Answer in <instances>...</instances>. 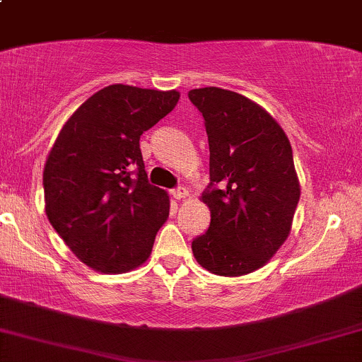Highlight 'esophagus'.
<instances>
[{
    "instance_id": "obj_1",
    "label": "esophagus",
    "mask_w": 362,
    "mask_h": 362,
    "mask_svg": "<svg viewBox=\"0 0 362 362\" xmlns=\"http://www.w3.org/2000/svg\"><path fill=\"white\" fill-rule=\"evenodd\" d=\"M170 194H172L173 199H178V201H180V199H185L187 195H189V192H187L184 187H177V189H172V190H170Z\"/></svg>"
}]
</instances>
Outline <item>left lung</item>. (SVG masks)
Masks as SVG:
<instances>
[{
  "instance_id": "8db88e82",
  "label": "left lung",
  "mask_w": 362,
  "mask_h": 362,
  "mask_svg": "<svg viewBox=\"0 0 362 362\" xmlns=\"http://www.w3.org/2000/svg\"><path fill=\"white\" fill-rule=\"evenodd\" d=\"M209 141L211 211L206 233L192 240L195 260L218 276L260 269L288 238L300 201L293 149L279 124L235 91H189Z\"/></svg>"
}]
</instances>
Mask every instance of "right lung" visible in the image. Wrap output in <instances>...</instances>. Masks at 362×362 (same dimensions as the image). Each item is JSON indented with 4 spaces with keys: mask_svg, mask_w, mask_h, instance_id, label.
<instances>
[{
    "mask_svg": "<svg viewBox=\"0 0 362 362\" xmlns=\"http://www.w3.org/2000/svg\"><path fill=\"white\" fill-rule=\"evenodd\" d=\"M178 91L110 85L81 103L49 153L45 213L83 264L107 274L139 267L168 218V195L148 182L139 138Z\"/></svg>",
    "mask_w": 362,
    "mask_h": 362,
    "instance_id": "add662e5",
    "label": "right lung"
}]
</instances>
